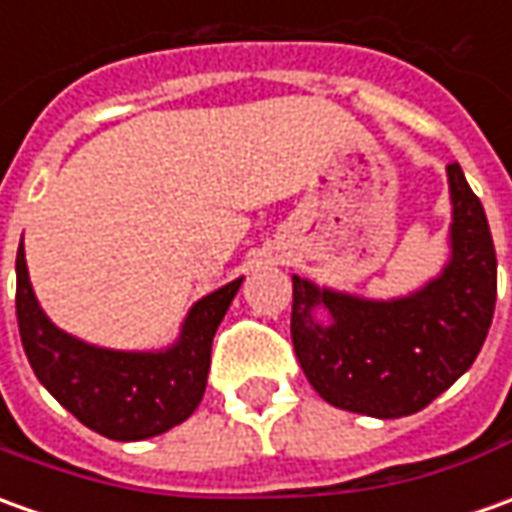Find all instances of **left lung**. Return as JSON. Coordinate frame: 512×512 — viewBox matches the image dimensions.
Masks as SVG:
<instances>
[{"label":"left lung","mask_w":512,"mask_h":512,"mask_svg":"<svg viewBox=\"0 0 512 512\" xmlns=\"http://www.w3.org/2000/svg\"><path fill=\"white\" fill-rule=\"evenodd\" d=\"M448 190L451 257L423 288L398 300H364L291 277L294 353L333 406L381 420L415 415L479 356L496 308V249L482 201L457 162L448 165Z\"/></svg>","instance_id":"1"}]
</instances>
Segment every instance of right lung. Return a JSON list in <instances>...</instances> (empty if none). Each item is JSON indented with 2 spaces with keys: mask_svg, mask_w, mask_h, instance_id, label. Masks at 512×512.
<instances>
[{
  "mask_svg": "<svg viewBox=\"0 0 512 512\" xmlns=\"http://www.w3.org/2000/svg\"><path fill=\"white\" fill-rule=\"evenodd\" d=\"M243 277L221 285L190 308L179 339L165 350L128 353L95 347L41 311L24 260L16 255V319L36 378L86 429L131 443L165 434L196 412L207 389L212 336L235 300Z\"/></svg>",
  "mask_w": 512,
  "mask_h": 512,
  "instance_id": "obj_1",
  "label": "right lung"
}]
</instances>
